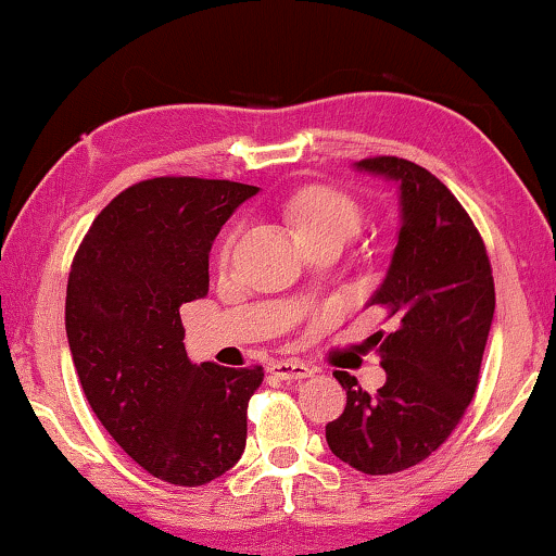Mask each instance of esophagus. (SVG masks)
<instances>
[{"instance_id":"esophagus-1","label":"esophagus","mask_w":556,"mask_h":556,"mask_svg":"<svg viewBox=\"0 0 556 556\" xmlns=\"http://www.w3.org/2000/svg\"><path fill=\"white\" fill-rule=\"evenodd\" d=\"M270 370L280 380H304L308 375H314L312 367L304 363H295V359H278V363L270 365Z\"/></svg>"}]
</instances>
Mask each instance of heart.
<instances>
[{
	"mask_svg": "<svg viewBox=\"0 0 556 556\" xmlns=\"http://www.w3.org/2000/svg\"><path fill=\"white\" fill-rule=\"evenodd\" d=\"M283 212L299 240L304 242L316 235H348L352 237L363 222V208L348 191L334 186H306L286 201Z\"/></svg>",
	"mask_w": 556,
	"mask_h": 556,
	"instance_id": "obj_1",
	"label": "heart"
}]
</instances>
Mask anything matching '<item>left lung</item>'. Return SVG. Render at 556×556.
Returning <instances> with one entry per match:
<instances>
[{"label":"left lung","instance_id":"left-lung-1","mask_svg":"<svg viewBox=\"0 0 556 556\" xmlns=\"http://www.w3.org/2000/svg\"><path fill=\"white\" fill-rule=\"evenodd\" d=\"M355 168L399 186V242L367 301L388 312L393 331L370 337L386 370L378 393L334 372L348 406L327 424V444L359 472L391 475L437 452L470 406L495 288L480 232L437 176L393 155L365 157Z\"/></svg>","mask_w":556,"mask_h":556}]
</instances>
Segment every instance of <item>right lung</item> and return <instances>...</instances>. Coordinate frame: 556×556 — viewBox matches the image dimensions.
Wrapping results in <instances>:
<instances>
[{
    "instance_id": "add662e5",
    "label": "right lung",
    "mask_w": 556,
    "mask_h": 556,
    "mask_svg": "<svg viewBox=\"0 0 556 556\" xmlns=\"http://www.w3.org/2000/svg\"><path fill=\"white\" fill-rule=\"evenodd\" d=\"M257 186L150 178L114 197L71 265L66 334L86 401L142 470L197 488L248 442L263 367L193 365L178 308L208 291V252Z\"/></svg>"
}]
</instances>
